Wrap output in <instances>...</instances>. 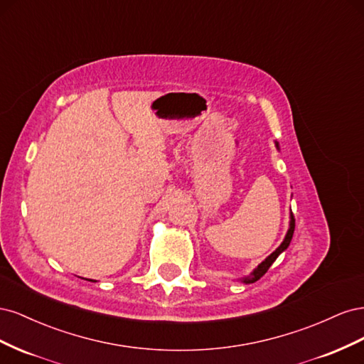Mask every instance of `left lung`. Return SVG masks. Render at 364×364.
I'll list each match as a JSON object with an SVG mask.
<instances>
[{
	"label": "left lung",
	"mask_w": 364,
	"mask_h": 364,
	"mask_svg": "<svg viewBox=\"0 0 364 364\" xmlns=\"http://www.w3.org/2000/svg\"><path fill=\"white\" fill-rule=\"evenodd\" d=\"M274 146H277V149L279 150V142L278 141H274ZM293 232H294V217H293V214L290 213V223H289V229H287V234H285V237H284V240H282V243L278 246V249L274 250V252H272L270 255L264 259L261 264H258V266L253 269L247 277H243V278H238L237 281H240L241 284H253V282H257L261 277H264V273H266L267 270H269V267L272 266V264L277 261V258L281 255V253L287 249L289 246H290V241H291V238H293Z\"/></svg>",
	"instance_id": "1"
}]
</instances>
